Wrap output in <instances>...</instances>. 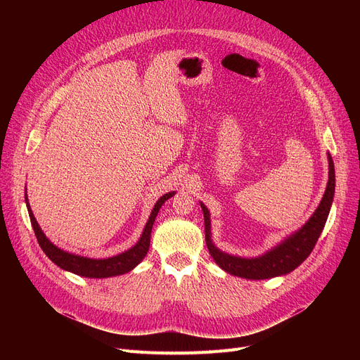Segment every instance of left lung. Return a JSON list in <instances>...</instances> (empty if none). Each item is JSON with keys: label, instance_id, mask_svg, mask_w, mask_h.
<instances>
[{"label": "left lung", "instance_id": "left-lung-1", "mask_svg": "<svg viewBox=\"0 0 360 360\" xmlns=\"http://www.w3.org/2000/svg\"><path fill=\"white\" fill-rule=\"evenodd\" d=\"M329 160V180L326 186L323 198L317 207V210L309 217L302 228L290 234L275 248L267 250L266 254L255 258H243L237 255H230L217 248L212 240V225L210 212L201 204L204 213V228H205V245L212 258L216 261L226 274L245 278V279H270L281 275H287L296 267H299L304 259L309 257L312 249L317 243L323 228L328 221L330 207L335 195V167L332 156L328 153Z\"/></svg>", "mask_w": 360, "mask_h": 360}]
</instances>
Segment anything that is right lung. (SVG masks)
Instances as JSON below:
<instances>
[{
  "label": "right lung",
  "mask_w": 360,
  "mask_h": 360,
  "mask_svg": "<svg viewBox=\"0 0 360 360\" xmlns=\"http://www.w3.org/2000/svg\"><path fill=\"white\" fill-rule=\"evenodd\" d=\"M172 195H176V192H168L158 200L155 204L153 210L150 213L148 221L144 226V231L141 234L139 240L124 252L110 257V258H89V257H82V255H76L70 254L68 250H64L58 246L53 245L49 238L45 236V233L41 231V228L39 226L34 214H32L30 204H28V197H27V191H25V202H27V209L30 214V221L32 225V230H34V234L37 237V242L40 248L43 249V252L46 254V257L56 263L60 269L72 271L75 275H79L84 278H111V276H118V275H124L127 271L134 270L141 261L144 259V257L148 252L150 248V237H151V228H153L156 216L160 210L162 204L167 200H169Z\"/></svg>",
  "instance_id": "obj_1"
}]
</instances>
